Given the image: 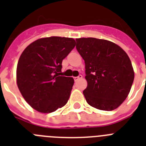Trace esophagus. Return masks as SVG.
<instances>
[{"label":"esophagus","instance_id":"1","mask_svg":"<svg viewBox=\"0 0 146 146\" xmlns=\"http://www.w3.org/2000/svg\"><path fill=\"white\" fill-rule=\"evenodd\" d=\"M82 77V76L81 75V74H79V75L77 76V77H74V81H75V82H76V81H77L79 79H81Z\"/></svg>","mask_w":146,"mask_h":146}]
</instances>
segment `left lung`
Returning <instances> with one entry per match:
<instances>
[{
    "mask_svg": "<svg viewBox=\"0 0 146 146\" xmlns=\"http://www.w3.org/2000/svg\"><path fill=\"white\" fill-rule=\"evenodd\" d=\"M76 42L86 64V102L101 110L116 109L128 96L135 77L128 55L108 40L80 38Z\"/></svg>",
    "mask_w": 146,
    "mask_h": 146,
    "instance_id": "1",
    "label": "left lung"
}]
</instances>
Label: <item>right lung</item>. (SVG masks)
I'll list each match as a JSON object with an SVG mask.
<instances>
[{"label": "right lung", "instance_id": "right-lung-1", "mask_svg": "<svg viewBox=\"0 0 146 146\" xmlns=\"http://www.w3.org/2000/svg\"><path fill=\"white\" fill-rule=\"evenodd\" d=\"M74 38L51 36L37 39L24 50L18 60L17 83L30 106L43 113L64 107L74 79L60 76L62 61L75 47Z\"/></svg>", "mask_w": 146, "mask_h": 146}]
</instances>
